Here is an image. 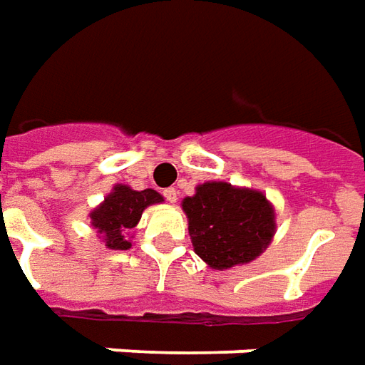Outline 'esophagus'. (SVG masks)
Listing matches in <instances>:
<instances>
[{
    "label": "esophagus",
    "instance_id": "1",
    "mask_svg": "<svg viewBox=\"0 0 365 365\" xmlns=\"http://www.w3.org/2000/svg\"><path fill=\"white\" fill-rule=\"evenodd\" d=\"M164 197L170 203H175L178 201V191H175V187H168V190H164Z\"/></svg>",
    "mask_w": 365,
    "mask_h": 365
}]
</instances>
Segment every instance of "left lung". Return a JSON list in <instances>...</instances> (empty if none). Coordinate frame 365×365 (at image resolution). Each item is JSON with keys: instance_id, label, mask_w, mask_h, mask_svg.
I'll use <instances>...</instances> for the list:
<instances>
[{"instance_id": "8db88e82", "label": "left lung", "mask_w": 365, "mask_h": 365, "mask_svg": "<svg viewBox=\"0 0 365 365\" xmlns=\"http://www.w3.org/2000/svg\"><path fill=\"white\" fill-rule=\"evenodd\" d=\"M191 245L209 269L227 271L261 257L277 233L274 205L259 190L205 182L182 201Z\"/></svg>"}]
</instances>
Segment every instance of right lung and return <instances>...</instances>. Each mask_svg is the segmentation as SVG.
<instances>
[{"label":"right lung","instance_id":"right-lung-1","mask_svg":"<svg viewBox=\"0 0 365 365\" xmlns=\"http://www.w3.org/2000/svg\"><path fill=\"white\" fill-rule=\"evenodd\" d=\"M164 197L156 190H132L126 183H116L103 203L88 213L91 227L98 233L106 249L126 251L132 247V231L142 219L144 209L162 203Z\"/></svg>","mask_w":365,"mask_h":365}]
</instances>
